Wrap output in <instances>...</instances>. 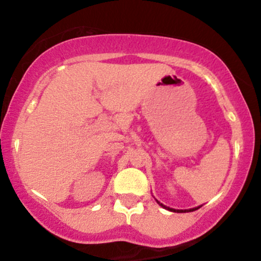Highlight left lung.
Returning a JSON list of instances; mask_svg holds the SVG:
<instances>
[{"label":"left lung","mask_w":261,"mask_h":261,"mask_svg":"<svg viewBox=\"0 0 261 261\" xmlns=\"http://www.w3.org/2000/svg\"><path fill=\"white\" fill-rule=\"evenodd\" d=\"M159 202V201H158ZM159 204H160V202H159ZM161 206L163 207H165V209H167V210H170V211H174V213H190V211H195V210H197L199 209L200 206H197V207H193V209H189V210H176V209H171V207H167V206H165V205H163V204H160Z\"/></svg>","instance_id":"8db88e82"}]
</instances>
